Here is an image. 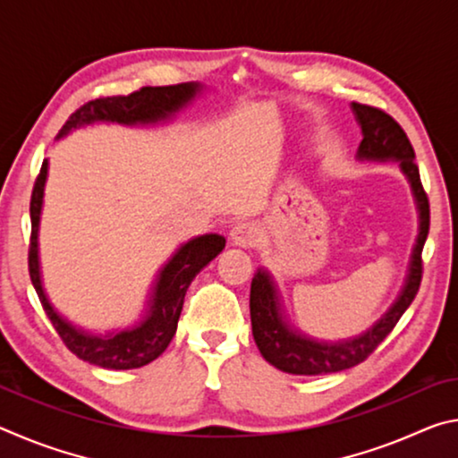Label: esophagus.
Returning a JSON list of instances; mask_svg holds the SVG:
<instances>
[{
    "label": "esophagus",
    "mask_w": 458,
    "mask_h": 458,
    "mask_svg": "<svg viewBox=\"0 0 458 458\" xmlns=\"http://www.w3.org/2000/svg\"><path fill=\"white\" fill-rule=\"evenodd\" d=\"M262 232L260 226L254 222H240L230 232V240L234 246H242V248H254L260 244Z\"/></svg>",
    "instance_id": "obj_1"
}]
</instances>
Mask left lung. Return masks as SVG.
Listing matches in <instances>:
<instances>
[{"instance_id":"left-lung-1","label":"left lung","mask_w":458,"mask_h":458,"mask_svg":"<svg viewBox=\"0 0 458 458\" xmlns=\"http://www.w3.org/2000/svg\"><path fill=\"white\" fill-rule=\"evenodd\" d=\"M352 108L360 121L363 133L358 157L376 161H400L402 172H404L410 185H412L418 212H420V232H418L412 260H410L406 284L396 303L363 335L337 341V344H325V341L301 335L299 331L291 329L281 313V303H278L273 278L268 276L267 270L259 268L250 284L252 335L262 358L281 371H286V374L317 376L358 366L363 360H368L376 352V347L387 337V333L396 327L400 317L404 315L410 303L414 301L418 289H420L422 248L430 228V204L422 188L420 172H418L414 161V147L410 143L404 129L390 114L384 113L382 108L361 103H352Z\"/></svg>"}]
</instances>
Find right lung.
I'll return each mask as SVG.
<instances>
[{"label":"right lung","instance_id":"1","mask_svg":"<svg viewBox=\"0 0 458 458\" xmlns=\"http://www.w3.org/2000/svg\"><path fill=\"white\" fill-rule=\"evenodd\" d=\"M199 90L201 87L198 82H182L174 84V87H143L127 97H103L89 100L68 117L56 139L68 135L76 127L98 121L121 123V125H137V123L145 125V123L165 121L188 105ZM46 175H48V159H44L40 174L36 177L32 199H30L32 236H30L28 250L30 278H32L46 315L52 321L54 329L58 331L60 339L64 341V345L82 361L106 369H133L147 366L167 350L169 341L175 335L177 321H180L185 291L199 270L224 250L226 238L220 234H204L185 242L174 254L172 260L161 268L157 283L153 286L149 309L137 327L108 333V335H90V333L62 319L54 311L42 289L40 260H38V228H40Z\"/></svg>","mask_w":458,"mask_h":458}]
</instances>
